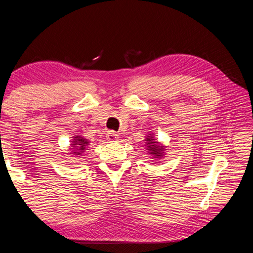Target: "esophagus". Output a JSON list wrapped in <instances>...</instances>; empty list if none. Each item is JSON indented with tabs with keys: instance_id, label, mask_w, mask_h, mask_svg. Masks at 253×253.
I'll use <instances>...</instances> for the list:
<instances>
[{
	"instance_id": "1",
	"label": "esophagus",
	"mask_w": 253,
	"mask_h": 253,
	"mask_svg": "<svg viewBox=\"0 0 253 253\" xmlns=\"http://www.w3.org/2000/svg\"><path fill=\"white\" fill-rule=\"evenodd\" d=\"M106 138L110 141H116L118 139V134L114 131H110L108 134H106Z\"/></svg>"
}]
</instances>
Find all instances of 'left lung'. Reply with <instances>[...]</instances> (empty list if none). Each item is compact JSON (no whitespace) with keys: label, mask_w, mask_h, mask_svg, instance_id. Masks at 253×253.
Wrapping results in <instances>:
<instances>
[{"label":"left lung","mask_w":253,"mask_h":253,"mask_svg":"<svg viewBox=\"0 0 253 253\" xmlns=\"http://www.w3.org/2000/svg\"><path fill=\"white\" fill-rule=\"evenodd\" d=\"M145 139H147V143H145V145H147V149L149 150L150 154L154 155L155 158L164 157V154H163L165 151L164 147H160L158 142L155 141V139L151 136H148V138H145Z\"/></svg>","instance_id":"1"}]
</instances>
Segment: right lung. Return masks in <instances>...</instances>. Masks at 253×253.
<instances>
[{"instance_id": "add662e5", "label": "right lung", "mask_w": 253, "mask_h": 253, "mask_svg": "<svg viewBox=\"0 0 253 253\" xmlns=\"http://www.w3.org/2000/svg\"><path fill=\"white\" fill-rule=\"evenodd\" d=\"M73 153L75 155H81L82 153L86 150L88 145V140L84 139L81 136L74 137L73 140Z\"/></svg>"}]
</instances>
